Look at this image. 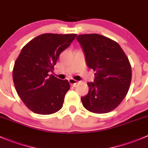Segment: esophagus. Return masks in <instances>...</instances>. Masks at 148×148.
<instances>
[{
	"instance_id": "34e87169",
	"label": "esophagus",
	"mask_w": 148,
	"mask_h": 148,
	"mask_svg": "<svg viewBox=\"0 0 148 148\" xmlns=\"http://www.w3.org/2000/svg\"><path fill=\"white\" fill-rule=\"evenodd\" d=\"M69 84L71 85H72L73 86H77V84H78V82L76 81V80L73 79H69Z\"/></svg>"
}]
</instances>
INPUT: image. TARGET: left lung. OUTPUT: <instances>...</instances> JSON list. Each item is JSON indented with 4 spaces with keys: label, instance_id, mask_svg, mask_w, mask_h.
I'll list each match as a JSON object with an SVG mask.
<instances>
[{
    "label": "left lung",
    "instance_id": "1",
    "mask_svg": "<svg viewBox=\"0 0 148 148\" xmlns=\"http://www.w3.org/2000/svg\"><path fill=\"white\" fill-rule=\"evenodd\" d=\"M87 66L95 73L94 82H88L89 92L81 98L85 109L97 114L112 111L129 90L132 69L129 59L116 41L97 34L77 37Z\"/></svg>",
    "mask_w": 148,
    "mask_h": 148
}]
</instances>
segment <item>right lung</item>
<instances>
[{
  "label": "right lung",
  "instance_id": "right-lung-1",
  "mask_svg": "<svg viewBox=\"0 0 148 148\" xmlns=\"http://www.w3.org/2000/svg\"><path fill=\"white\" fill-rule=\"evenodd\" d=\"M77 34H44L24 46L14 64L13 80L18 95L26 107L39 114H51L63 107L70 85L49 75L60 53Z\"/></svg>",
  "mask_w": 148,
  "mask_h": 148
}]
</instances>
